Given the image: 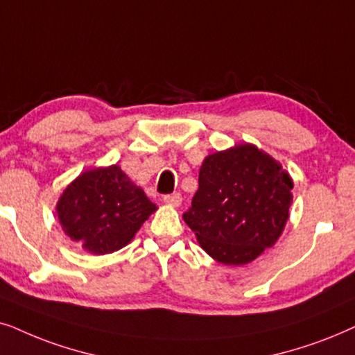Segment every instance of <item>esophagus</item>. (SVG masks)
I'll use <instances>...</instances> for the list:
<instances>
[{"mask_svg":"<svg viewBox=\"0 0 355 355\" xmlns=\"http://www.w3.org/2000/svg\"><path fill=\"white\" fill-rule=\"evenodd\" d=\"M164 202L170 206H180L182 205V195L180 193H172V195H165Z\"/></svg>","mask_w":355,"mask_h":355,"instance_id":"esophagus-1","label":"esophagus"}]
</instances>
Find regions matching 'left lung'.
Instances as JSON below:
<instances>
[{
  "instance_id": "8db88e82",
  "label": "left lung",
  "mask_w": 355,
  "mask_h": 355,
  "mask_svg": "<svg viewBox=\"0 0 355 355\" xmlns=\"http://www.w3.org/2000/svg\"><path fill=\"white\" fill-rule=\"evenodd\" d=\"M198 191L183 219L205 252L224 264H247L284 230L291 177L252 144L207 155Z\"/></svg>"
}]
</instances>
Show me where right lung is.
Here are the masks:
<instances>
[{"mask_svg": "<svg viewBox=\"0 0 355 355\" xmlns=\"http://www.w3.org/2000/svg\"><path fill=\"white\" fill-rule=\"evenodd\" d=\"M56 211L71 240L87 252L105 254L130 243L155 205L112 165L79 175L61 195Z\"/></svg>", "mask_w": 355, "mask_h": 355, "instance_id": "add662e5", "label": "right lung"}]
</instances>
